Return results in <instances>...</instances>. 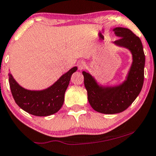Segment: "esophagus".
Instances as JSON below:
<instances>
[{"label":"esophagus","instance_id":"esophagus-1","mask_svg":"<svg viewBox=\"0 0 156 156\" xmlns=\"http://www.w3.org/2000/svg\"><path fill=\"white\" fill-rule=\"evenodd\" d=\"M85 63L84 62H80L78 63V68H79V70H82L83 69V68H85Z\"/></svg>","mask_w":156,"mask_h":156}]
</instances>
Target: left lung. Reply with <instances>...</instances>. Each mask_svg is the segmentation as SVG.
I'll return each mask as SVG.
<instances>
[{
    "mask_svg": "<svg viewBox=\"0 0 156 156\" xmlns=\"http://www.w3.org/2000/svg\"><path fill=\"white\" fill-rule=\"evenodd\" d=\"M112 31L120 38L112 43L132 54V64L125 80L118 85H102L91 73L83 71L90 105L96 112L107 115L126 109L140 94L144 78L145 55L140 38L127 28L115 27Z\"/></svg>",
    "mask_w": 156,
    "mask_h": 156,
    "instance_id": "1",
    "label": "left lung"
}]
</instances>
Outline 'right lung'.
Returning a JSON list of instances; mask_svg holds the SVG:
<instances>
[{"label":"right lung","instance_id":"1","mask_svg":"<svg viewBox=\"0 0 156 156\" xmlns=\"http://www.w3.org/2000/svg\"><path fill=\"white\" fill-rule=\"evenodd\" d=\"M76 71L77 67H73L53 85L42 90L27 89L18 84L9 72V83L12 94L18 106L30 115L40 117L53 115L62 106L71 76Z\"/></svg>","mask_w":156,"mask_h":156}]
</instances>
